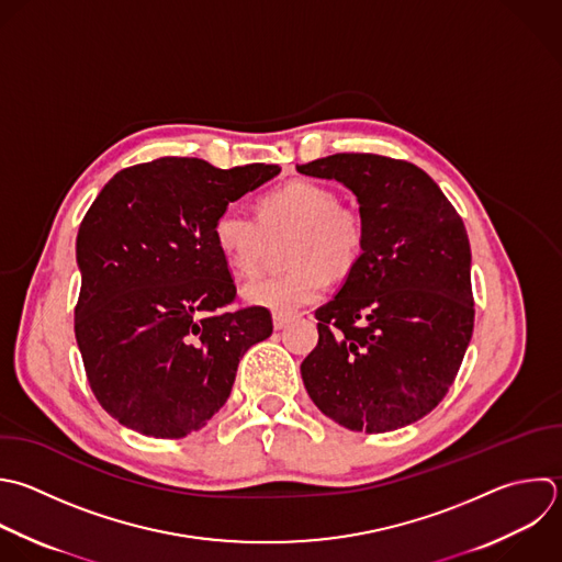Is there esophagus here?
Listing matches in <instances>:
<instances>
[{
	"mask_svg": "<svg viewBox=\"0 0 562 562\" xmlns=\"http://www.w3.org/2000/svg\"><path fill=\"white\" fill-rule=\"evenodd\" d=\"M290 316L288 314H281V312H277V314H272V325H274V329H285L288 325H290Z\"/></svg>",
	"mask_w": 562,
	"mask_h": 562,
	"instance_id": "1",
	"label": "esophagus"
}]
</instances>
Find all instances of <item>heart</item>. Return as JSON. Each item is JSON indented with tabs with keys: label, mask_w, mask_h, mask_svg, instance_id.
Segmentation results:
<instances>
[{
	"label": "heart",
	"mask_w": 562,
	"mask_h": 562,
	"mask_svg": "<svg viewBox=\"0 0 562 562\" xmlns=\"http://www.w3.org/2000/svg\"><path fill=\"white\" fill-rule=\"evenodd\" d=\"M257 216L231 204L213 222V241L237 274H252L268 248V237L290 233L285 244L288 272L257 277L241 288L248 305L294 312L318 301L329 277H345L362 252L364 228L331 189L299 180L285 184L257 204Z\"/></svg>",
	"instance_id": "b5f03b06"
}]
</instances>
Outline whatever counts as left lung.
<instances>
[{"mask_svg": "<svg viewBox=\"0 0 562 562\" xmlns=\"http://www.w3.org/2000/svg\"><path fill=\"white\" fill-rule=\"evenodd\" d=\"M296 171L347 187L364 228L358 261L316 310L318 345L301 362L303 384L349 430L408 426L443 400L472 336L465 226L404 160L336 154Z\"/></svg>", "mask_w": 562, "mask_h": 562, "instance_id": "obj_1", "label": "left lung"}]
</instances>
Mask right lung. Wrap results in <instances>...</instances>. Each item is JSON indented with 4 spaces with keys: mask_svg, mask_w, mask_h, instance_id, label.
I'll return each mask as SVG.
<instances>
[{
    "mask_svg": "<svg viewBox=\"0 0 562 562\" xmlns=\"http://www.w3.org/2000/svg\"><path fill=\"white\" fill-rule=\"evenodd\" d=\"M279 171L158 158L116 173L90 206L75 334L97 400L123 426L160 439L200 430L244 353L272 334L266 307L220 312L235 283L213 222Z\"/></svg>",
    "mask_w": 562,
    "mask_h": 562,
    "instance_id": "add662e5",
    "label": "right lung"
}]
</instances>
